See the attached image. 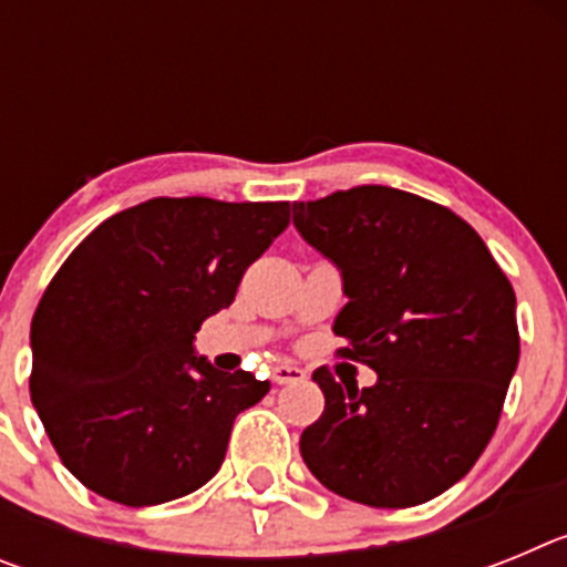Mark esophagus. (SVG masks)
Listing matches in <instances>:
<instances>
[{
	"label": "esophagus",
	"instance_id": "obj_1",
	"mask_svg": "<svg viewBox=\"0 0 567 567\" xmlns=\"http://www.w3.org/2000/svg\"><path fill=\"white\" fill-rule=\"evenodd\" d=\"M307 378V372L303 369H298V365H275L272 369V380L278 385H287V383H298V380Z\"/></svg>",
	"mask_w": 567,
	"mask_h": 567
}]
</instances>
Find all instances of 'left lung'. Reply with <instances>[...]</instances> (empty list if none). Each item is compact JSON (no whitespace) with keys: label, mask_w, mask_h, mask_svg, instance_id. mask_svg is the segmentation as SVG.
<instances>
[{"label":"left lung","mask_w":567,"mask_h":567,"mask_svg":"<svg viewBox=\"0 0 567 567\" xmlns=\"http://www.w3.org/2000/svg\"><path fill=\"white\" fill-rule=\"evenodd\" d=\"M309 247L340 269L343 354L378 372L369 389L312 374L323 414L300 457L329 491L409 508L452 488L485 452L517 372V298L488 247L452 209L365 184L295 202Z\"/></svg>","instance_id":"1"}]
</instances>
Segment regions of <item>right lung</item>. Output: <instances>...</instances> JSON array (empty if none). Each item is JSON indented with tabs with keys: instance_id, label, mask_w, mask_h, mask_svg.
Masks as SVG:
<instances>
[{
	"instance_id": "add662e5",
	"label": "right lung",
	"mask_w": 567,
	"mask_h": 567,
	"mask_svg": "<svg viewBox=\"0 0 567 567\" xmlns=\"http://www.w3.org/2000/svg\"><path fill=\"white\" fill-rule=\"evenodd\" d=\"M287 224L289 202L150 198L70 252L30 323V400L79 483L142 508L215 477L269 380L215 369L193 340Z\"/></svg>"
}]
</instances>
